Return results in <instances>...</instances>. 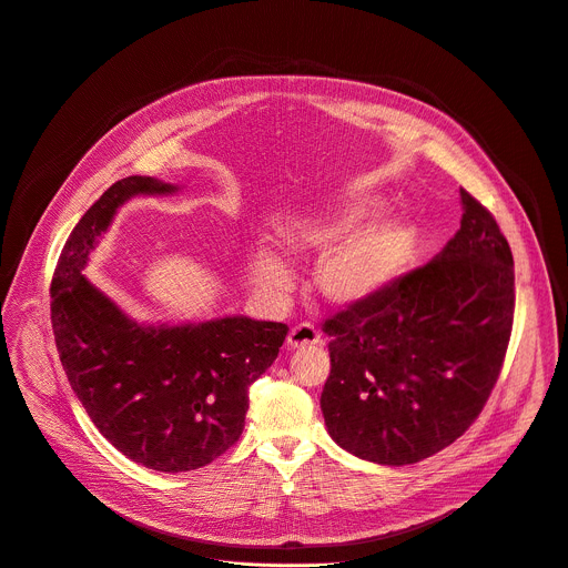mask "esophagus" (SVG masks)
<instances>
[{"label": "esophagus", "mask_w": 568, "mask_h": 568, "mask_svg": "<svg viewBox=\"0 0 568 568\" xmlns=\"http://www.w3.org/2000/svg\"><path fill=\"white\" fill-rule=\"evenodd\" d=\"M322 344V335L315 326L311 324H298L290 331L287 335V346L290 348H303V346H317Z\"/></svg>", "instance_id": "34e87169"}]
</instances>
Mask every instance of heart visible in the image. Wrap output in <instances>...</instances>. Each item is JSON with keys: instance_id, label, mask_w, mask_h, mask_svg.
Segmentation results:
<instances>
[{"instance_id": "b5f03b06", "label": "heart", "mask_w": 568, "mask_h": 568, "mask_svg": "<svg viewBox=\"0 0 568 568\" xmlns=\"http://www.w3.org/2000/svg\"><path fill=\"white\" fill-rule=\"evenodd\" d=\"M376 211L378 201L359 199L335 213L294 222L283 231V240L292 248L326 253L315 283L328 303L344 307L365 303L398 283L415 261L417 226L403 215H385L352 232ZM257 272L270 290L290 285L287 270L270 255H263Z\"/></svg>"}]
</instances>
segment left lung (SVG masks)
I'll return each mask as SVG.
<instances>
[{
  "label": "left lung",
  "instance_id": "1",
  "mask_svg": "<svg viewBox=\"0 0 568 568\" xmlns=\"http://www.w3.org/2000/svg\"><path fill=\"white\" fill-rule=\"evenodd\" d=\"M459 231L426 267L324 322L322 412L348 453L389 467L453 444L483 412L514 320V261L496 220L459 190Z\"/></svg>",
  "mask_w": 568,
  "mask_h": 568
}]
</instances>
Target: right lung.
Returning a JSON list of instances; mask_svg holds the SVG:
<instances>
[{
	"mask_svg": "<svg viewBox=\"0 0 568 568\" xmlns=\"http://www.w3.org/2000/svg\"><path fill=\"white\" fill-rule=\"evenodd\" d=\"M176 190L151 176L113 183L70 233L51 278V328L88 417L120 453L163 474L205 467L240 439L248 387L290 331L248 317L144 326L85 278L88 255L124 201Z\"/></svg>",
	"mask_w": 568,
	"mask_h": 568,
	"instance_id": "right-lung-1",
	"label": "right lung"
}]
</instances>
